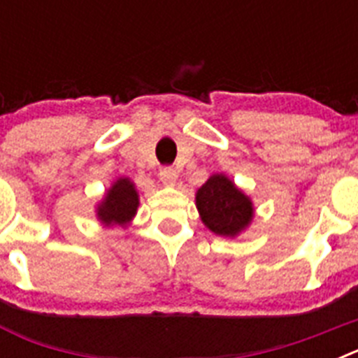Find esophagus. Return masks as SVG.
<instances>
[{
  "label": "esophagus",
  "instance_id": "esophagus-1",
  "mask_svg": "<svg viewBox=\"0 0 358 358\" xmlns=\"http://www.w3.org/2000/svg\"><path fill=\"white\" fill-rule=\"evenodd\" d=\"M159 179L163 185L172 186L173 182L177 181V172L172 169V166H163V169L159 170Z\"/></svg>",
  "mask_w": 358,
  "mask_h": 358
}]
</instances>
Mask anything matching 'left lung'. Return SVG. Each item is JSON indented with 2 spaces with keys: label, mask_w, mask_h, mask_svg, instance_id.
Returning a JSON list of instances; mask_svg holds the SVG:
<instances>
[{
  "label": "left lung",
  "mask_w": 358,
  "mask_h": 358,
  "mask_svg": "<svg viewBox=\"0 0 358 358\" xmlns=\"http://www.w3.org/2000/svg\"><path fill=\"white\" fill-rule=\"evenodd\" d=\"M195 199L202 222L217 235L235 236L251 222V201L222 173L211 176Z\"/></svg>",
  "instance_id": "obj_1"
}]
</instances>
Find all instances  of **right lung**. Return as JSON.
<instances>
[{
	"label": "right lung",
	"instance_id": "right-lung-1",
	"mask_svg": "<svg viewBox=\"0 0 358 358\" xmlns=\"http://www.w3.org/2000/svg\"><path fill=\"white\" fill-rule=\"evenodd\" d=\"M138 192L129 179H118L107 192L102 206L98 208V218L103 224H127L138 210Z\"/></svg>",
	"mask_w": 358,
	"mask_h": 358
}]
</instances>
